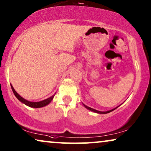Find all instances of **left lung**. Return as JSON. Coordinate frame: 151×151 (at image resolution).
Returning <instances> with one entry per match:
<instances>
[{
  "mask_svg": "<svg viewBox=\"0 0 151 151\" xmlns=\"http://www.w3.org/2000/svg\"><path fill=\"white\" fill-rule=\"evenodd\" d=\"M83 105L84 106V107H85L86 109H88V110H90V111H93V112H95V113H100V114H106V113H110V112H111V111H114L115 109H116L117 107L118 106H117L116 108H115V109H112V110H110V111H98V110H96V109H92V108H91V107H88V106H86V105H85L84 104H83Z\"/></svg>",
  "mask_w": 151,
  "mask_h": 151,
  "instance_id": "1",
  "label": "left lung"
}]
</instances>
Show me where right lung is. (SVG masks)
<instances>
[{"label":"right lung","mask_w":151,"mask_h":151,"mask_svg":"<svg viewBox=\"0 0 151 151\" xmlns=\"http://www.w3.org/2000/svg\"><path fill=\"white\" fill-rule=\"evenodd\" d=\"M11 87H12V91H13V93H14V95H15V96L17 98V99L19 101H20L22 103H23V104H24L25 105H27V106H29V107H32V108H40V107H43V106H47V104H49V103H50L51 101H52L53 97H54L55 94L53 95L52 96H51L50 98H47L46 99V100H44L42 101H40V102H30V101H28L25 100V99H24L23 98H22L21 96H20L19 94L16 91L15 89H14L13 86L11 84Z\"/></svg>","instance_id":"obj_1"}]
</instances>
